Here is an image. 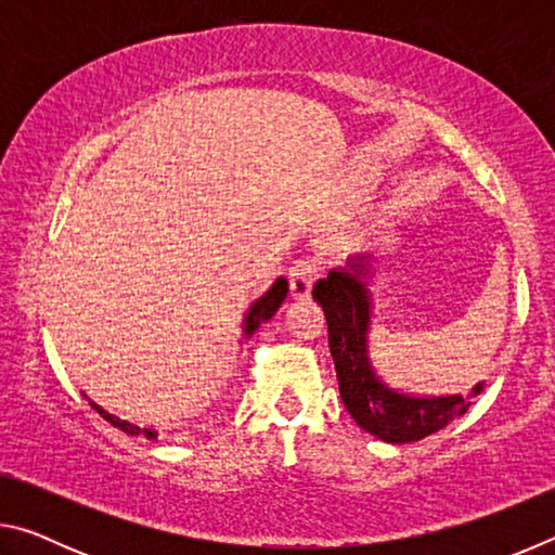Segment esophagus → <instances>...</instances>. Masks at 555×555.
Here are the masks:
<instances>
[{
	"instance_id": "obj_1",
	"label": "esophagus",
	"mask_w": 555,
	"mask_h": 555,
	"mask_svg": "<svg viewBox=\"0 0 555 555\" xmlns=\"http://www.w3.org/2000/svg\"><path fill=\"white\" fill-rule=\"evenodd\" d=\"M318 276V267L313 259H300L288 267V288L294 298H306L311 294V286Z\"/></svg>"
}]
</instances>
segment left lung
I'll use <instances>...</instances> for the list:
<instances>
[{
	"label": "left lung",
	"mask_w": 555,
	"mask_h": 555,
	"mask_svg": "<svg viewBox=\"0 0 555 555\" xmlns=\"http://www.w3.org/2000/svg\"><path fill=\"white\" fill-rule=\"evenodd\" d=\"M377 259L370 251L350 255L345 267L313 286V298L323 308L327 321V340L337 372V387L345 409L354 424L384 443H413L473 406V399L485 391V379L467 393H428L403 391L382 377L370 354V333L374 321L372 284L377 281Z\"/></svg>",
	"instance_id": "1"
}]
</instances>
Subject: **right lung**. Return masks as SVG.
Returning <instances> with one entry per match:
<instances>
[{
	"label": "right lung",
	"mask_w": 555,
	"mask_h": 555,
	"mask_svg": "<svg viewBox=\"0 0 555 555\" xmlns=\"http://www.w3.org/2000/svg\"><path fill=\"white\" fill-rule=\"evenodd\" d=\"M286 296H288V281H286L284 276H279V279L274 281V284H271V286L264 291V294L251 300L249 308H247V313H244V318H242V337H240V345L247 343L249 337L257 333V327H259L261 323H267V321H271V318H274V313L279 311V308L284 306ZM80 393L90 401V406L95 409L102 418L109 421V424L117 426L119 430H125L127 436L146 438V440H154V438L158 436L154 428H142V426H137V424H131V421H127V418H119L117 413H109L105 406H100V403H98L95 399H92V397H88L86 391H80ZM173 434H178V430H173Z\"/></svg>",
	"instance_id": "1"
}]
</instances>
